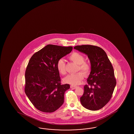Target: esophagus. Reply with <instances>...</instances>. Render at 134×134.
I'll return each mask as SVG.
<instances>
[{
  "label": "esophagus",
  "instance_id": "1",
  "mask_svg": "<svg viewBox=\"0 0 134 134\" xmlns=\"http://www.w3.org/2000/svg\"><path fill=\"white\" fill-rule=\"evenodd\" d=\"M76 87H77V86H75V85H71L70 86V87H71V88H75Z\"/></svg>",
  "mask_w": 134,
  "mask_h": 134
}]
</instances>
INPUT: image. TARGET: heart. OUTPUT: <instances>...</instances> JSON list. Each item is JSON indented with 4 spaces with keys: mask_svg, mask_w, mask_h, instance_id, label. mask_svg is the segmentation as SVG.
I'll use <instances>...</instances> for the list:
<instances>
[{
    "mask_svg": "<svg viewBox=\"0 0 134 134\" xmlns=\"http://www.w3.org/2000/svg\"><path fill=\"white\" fill-rule=\"evenodd\" d=\"M69 59L79 65L78 70H81L85 75H88L91 71V66L87 62L85 61V57L80 53L73 52L69 57ZM57 68L59 73L61 75H65L66 73V63L63 58H60L57 63ZM84 78V75L81 72L76 74H70L63 79V81L66 83L71 85H76L81 83Z\"/></svg>",
    "mask_w": 134,
    "mask_h": 134,
    "instance_id": "heart-1",
    "label": "heart"
}]
</instances>
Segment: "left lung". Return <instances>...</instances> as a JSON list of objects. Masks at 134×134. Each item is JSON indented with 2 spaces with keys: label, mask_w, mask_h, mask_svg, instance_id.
<instances>
[{
  "label": "left lung",
  "mask_w": 134,
  "mask_h": 134,
  "mask_svg": "<svg viewBox=\"0 0 134 134\" xmlns=\"http://www.w3.org/2000/svg\"><path fill=\"white\" fill-rule=\"evenodd\" d=\"M74 49L86 54L91 64L88 85H85L80 98L81 105L91 110H100L110 100L116 84L113 67L105 52L99 47L81 45Z\"/></svg>",
  "instance_id": "left-lung-1"
}]
</instances>
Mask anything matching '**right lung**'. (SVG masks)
Masks as SVG:
<instances>
[{
    "instance_id": "add662e5",
    "label": "right lung",
    "mask_w": 134,
    "mask_h": 134,
    "mask_svg": "<svg viewBox=\"0 0 134 134\" xmlns=\"http://www.w3.org/2000/svg\"><path fill=\"white\" fill-rule=\"evenodd\" d=\"M72 49L48 45L30 58L25 73L24 91L37 110L53 113L63 104L64 93L70 85H61L57 63Z\"/></svg>"
}]
</instances>
